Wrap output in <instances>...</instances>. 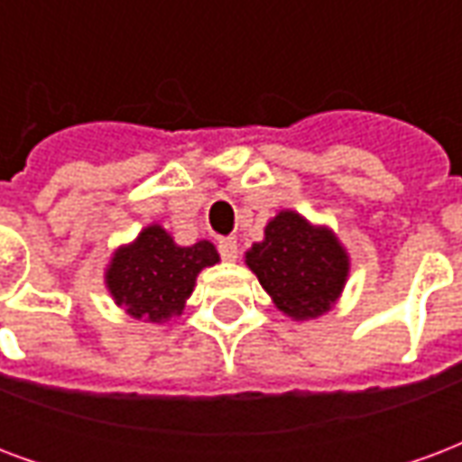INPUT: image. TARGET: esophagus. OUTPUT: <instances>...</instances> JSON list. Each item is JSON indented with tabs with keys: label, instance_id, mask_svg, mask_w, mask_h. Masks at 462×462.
<instances>
[{
	"label": "esophagus",
	"instance_id": "obj_1",
	"mask_svg": "<svg viewBox=\"0 0 462 462\" xmlns=\"http://www.w3.org/2000/svg\"><path fill=\"white\" fill-rule=\"evenodd\" d=\"M217 250H220L222 260H237V240H235V237H222V240L217 242Z\"/></svg>",
	"mask_w": 462,
	"mask_h": 462
}]
</instances>
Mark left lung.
<instances>
[{
	"label": "left lung",
	"mask_w": 462,
	"mask_h": 462,
	"mask_svg": "<svg viewBox=\"0 0 462 462\" xmlns=\"http://www.w3.org/2000/svg\"><path fill=\"white\" fill-rule=\"evenodd\" d=\"M247 264L274 304L294 319L319 317L339 297L348 260L329 230H317L297 212H280L252 245Z\"/></svg>",
	"instance_id": "obj_1"
}]
</instances>
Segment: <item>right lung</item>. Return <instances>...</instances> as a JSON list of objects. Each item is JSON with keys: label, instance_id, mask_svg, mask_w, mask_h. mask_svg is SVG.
Segmentation results:
<instances>
[{"label": "right lung", "instance_id": "obj_1", "mask_svg": "<svg viewBox=\"0 0 462 462\" xmlns=\"http://www.w3.org/2000/svg\"><path fill=\"white\" fill-rule=\"evenodd\" d=\"M217 250L210 242L178 247L168 232L152 225L138 240L116 252L106 274L114 300L135 319L162 321L180 314L202 267H212Z\"/></svg>", "mask_w": 462, "mask_h": 462}]
</instances>
